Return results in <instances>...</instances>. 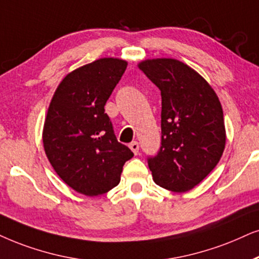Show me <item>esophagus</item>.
Returning <instances> with one entry per match:
<instances>
[{
  "instance_id": "34e87169",
  "label": "esophagus",
  "mask_w": 259,
  "mask_h": 259,
  "mask_svg": "<svg viewBox=\"0 0 259 259\" xmlns=\"http://www.w3.org/2000/svg\"><path fill=\"white\" fill-rule=\"evenodd\" d=\"M129 147H130V149H132L133 152H134V154H135V155H137V154H139V149H140L139 142H136V141H134V142L130 143Z\"/></svg>"
}]
</instances>
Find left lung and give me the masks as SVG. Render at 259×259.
<instances>
[{"label":"left lung","mask_w":259,"mask_h":259,"mask_svg":"<svg viewBox=\"0 0 259 259\" xmlns=\"http://www.w3.org/2000/svg\"><path fill=\"white\" fill-rule=\"evenodd\" d=\"M139 68L161 91V147L148 166L156 184L175 192L195 188L220 161L224 112L210 84L189 65L154 58Z\"/></svg>","instance_id":"8db88e82"}]
</instances>
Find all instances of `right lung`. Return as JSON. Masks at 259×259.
<instances>
[{
    "mask_svg": "<svg viewBox=\"0 0 259 259\" xmlns=\"http://www.w3.org/2000/svg\"><path fill=\"white\" fill-rule=\"evenodd\" d=\"M126 65L107 57L73 70L58 84L45 118L42 143L51 166L65 184L91 197L118 185L134 156L117 141L104 109Z\"/></svg>",
    "mask_w": 259,
    "mask_h": 259,
    "instance_id": "add662e5",
    "label": "right lung"
}]
</instances>
